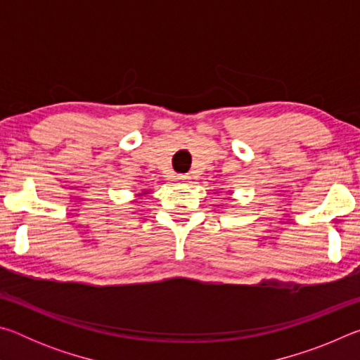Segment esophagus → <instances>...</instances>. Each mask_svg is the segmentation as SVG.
Masks as SVG:
<instances>
[{"label": "esophagus", "instance_id": "1", "mask_svg": "<svg viewBox=\"0 0 360 360\" xmlns=\"http://www.w3.org/2000/svg\"><path fill=\"white\" fill-rule=\"evenodd\" d=\"M176 179H179L181 182H184L187 179H191V176H188V174H178V176H176Z\"/></svg>", "mask_w": 360, "mask_h": 360}]
</instances>
